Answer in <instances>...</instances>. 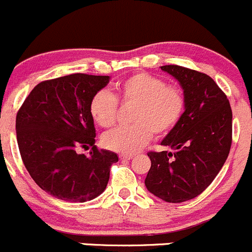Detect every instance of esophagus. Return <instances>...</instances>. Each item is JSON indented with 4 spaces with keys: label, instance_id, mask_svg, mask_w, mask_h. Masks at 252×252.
Segmentation results:
<instances>
[{
    "label": "esophagus",
    "instance_id": "esophagus-1",
    "mask_svg": "<svg viewBox=\"0 0 252 252\" xmlns=\"http://www.w3.org/2000/svg\"><path fill=\"white\" fill-rule=\"evenodd\" d=\"M133 158L132 154H120V159L121 160H131Z\"/></svg>",
    "mask_w": 252,
    "mask_h": 252
}]
</instances>
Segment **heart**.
Instances as JSON below:
<instances>
[{
    "instance_id": "b5f03b06",
    "label": "heart",
    "mask_w": 252,
    "mask_h": 252,
    "mask_svg": "<svg viewBox=\"0 0 252 252\" xmlns=\"http://www.w3.org/2000/svg\"><path fill=\"white\" fill-rule=\"evenodd\" d=\"M137 103L132 121L134 125L118 127L104 134L103 143L110 151L133 154L153 137L169 133L179 124L185 110V95L176 86H166L161 78L136 73L118 84L115 95L106 89L96 92L89 104V113L100 127L115 124L118 100Z\"/></svg>"
}]
</instances>
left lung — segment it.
Here are the masks:
<instances>
[{"instance_id":"obj_1","label":"left lung","mask_w":252,"mask_h":252,"mask_svg":"<svg viewBox=\"0 0 252 252\" xmlns=\"http://www.w3.org/2000/svg\"><path fill=\"white\" fill-rule=\"evenodd\" d=\"M179 82L185 111L161 146L149 152L147 190L165 202L180 203L202 193L219 173L231 146L230 104L210 76L176 64L160 67Z\"/></svg>"}]
</instances>
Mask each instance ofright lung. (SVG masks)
Here are the masks:
<instances>
[{"instance_id":"add662e5","label":"right lung","mask_w":252,"mask_h":252,"mask_svg":"<svg viewBox=\"0 0 252 252\" xmlns=\"http://www.w3.org/2000/svg\"><path fill=\"white\" fill-rule=\"evenodd\" d=\"M109 76L74 73L34 87L16 119L22 159L33 180L45 192L67 202H87L104 192L114 152L95 143L89 104L108 86ZM92 147L89 156L76 148Z\"/></svg>"}]
</instances>
